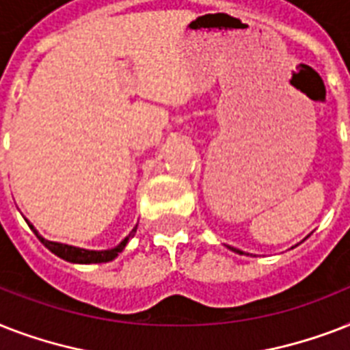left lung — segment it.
<instances>
[{
	"mask_svg": "<svg viewBox=\"0 0 350 350\" xmlns=\"http://www.w3.org/2000/svg\"><path fill=\"white\" fill-rule=\"evenodd\" d=\"M234 252H238V254H243V252H241V250H238V249H232Z\"/></svg>",
	"mask_w": 350,
	"mask_h": 350,
	"instance_id": "obj_1",
	"label": "left lung"
}]
</instances>
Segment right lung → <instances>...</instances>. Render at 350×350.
Returning <instances> with one entry per match:
<instances>
[{
	"label": "right lung",
	"instance_id": "right-lung-1",
	"mask_svg": "<svg viewBox=\"0 0 350 350\" xmlns=\"http://www.w3.org/2000/svg\"><path fill=\"white\" fill-rule=\"evenodd\" d=\"M29 224V221H27ZM29 227L32 230H34V234L40 238V241L43 245H45L46 249L51 250V252H54L56 256H59L62 260L65 261H70V263H107V261H112L114 258H116L118 254H120L121 250L125 249V245L129 243V239L136 234V229L137 225L132 229V232L126 236L123 241H121L118 247H114V249L111 250H87V249H79V247H72V245H65V243H57V241H49V239H45L43 236H40L38 234V230L34 229V225H30Z\"/></svg>",
	"mask_w": 350,
	"mask_h": 350
}]
</instances>
